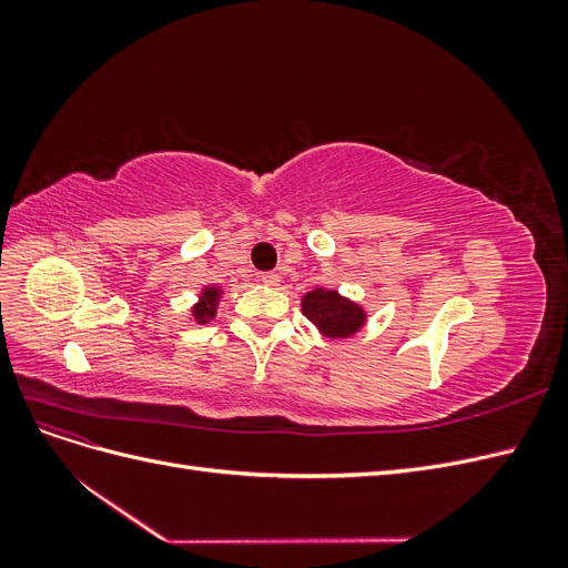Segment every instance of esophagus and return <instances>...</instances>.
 Here are the masks:
<instances>
[{
    "label": "esophagus",
    "mask_w": 568,
    "mask_h": 568,
    "mask_svg": "<svg viewBox=\"0 0 568 568\" xmlns=\"http://www.w3.org/2000/svg\"><path fill=\"white\" fill-rule=\"evenodd\" d=\"M255 280L261 282V284H267V286H277V284H280V274H274V272H261Z\"/></svg>",
    "instance_id": "34e87169"
}]
</instances>
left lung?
<instances>
[{
    "mask_svg": "<svg viewBox=\"0 0 568 568\" xmlns=\"http://www.w3.org/2000/svg\"><path fill=\"white\" fill-rule=\"evenodd\" d=\"M301 311L326 338H351L367 322L363 305L324 286L307 291L301 298Z\"/></svg>",
    "mask_w": 568,
    "mask_h": 568,
    "instance_id": "obj_1",
    "label": "left lung"
}]
</instances>
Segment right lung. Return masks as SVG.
Here are the masks:
<instances>
[{"mask_svg": "<svg viewBox=\"0 0 568 568\" xmlns=\"http://www.w3.org/2000/svg\"><path fill=\"white\" fill-rule=\"evenodd\" d=\"M222 298V288L220 286H203L199 301L192 305V317L196 324H209L217 315V303Z\"/></svg>", "mask_w": 568, "mask_h": 568, "instance_id": "right-lung-1", "label": "right lung"}]
</instances>
